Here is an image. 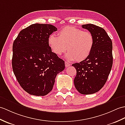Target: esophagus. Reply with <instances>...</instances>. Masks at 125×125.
Instances as JSON below:
<instances>
[{"label": "esophagus", "mask_w": 125, "mask_h": 125, "mask_svg": "<svg viewBox=\"0 0 125 125\" xmlns=\"http://www.w3.org/2000/svg\"><path fill=\"white\" fill-rule=\"evenodd\" d=\"M70 65H71L70 63H69L67 62H65V65L66 67H68V66H69Z\"/></svg>", "instance_id": "esophagus-1"}]
</instances>
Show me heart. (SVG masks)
I'll use <instances>...</instances> for the list:
<instances>
[{
  "mask_svg": "<svg viewBox=\"0 0 125 125\" xmlns=\"http://www.w3.org/2000/svg\"><path fill=\"white\" fill-rule=\"evenodd\" d=\"M48 44L52 51L61 56L66 51V57L82 62L86 60L93 50L94 38L93 34L73 27H66L58 32V36L52 34L48 38Z\"/></svg>",
  "mask_w": 125,
  "mask_h": 125,
  "instance_id": "heart-1",
  "label": "heart"
}]
</instances>
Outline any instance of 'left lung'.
Segmentation results:
<instances>
[{
  "mask_svg": "<svg viewBox=\"0 0 125 125\" xmlns=\"http://www.w3.org/2000/svg\"><path fill=\"white\" fill-rule=\"evenodd\" d=\"M94 38V46L89 56L83 61L73 63L77 74L75 87L80 94L96 93L106 82L113 63L112 40L104 29L93 24L82 25Z\"/></svg>",
  "mask_w": 125,
  "mask_h": 125,
  "instance_id": "1",
  "label": "left lung"
}]
</instances>
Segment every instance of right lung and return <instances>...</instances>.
Masks as SVG:
<instances>
[{
    "instance_id": "obj_1",
    "label": "right lung",
    "mask_w": 125,
    "mask_h": 125,
    "mask_svg": "<svg viewBox=\"0 0 125 125\" xmlns=\"http://www.w3.org/2000/svg\"><path fill=\"white\" fill-rule=\"evenodd\" d=\"M57 29L48 24H31L20 32L13 45L12 68L17 82L29 94L45 96L53 89L64 61L52 52L49 36Z\"/></svg>"
}]
</instances>
